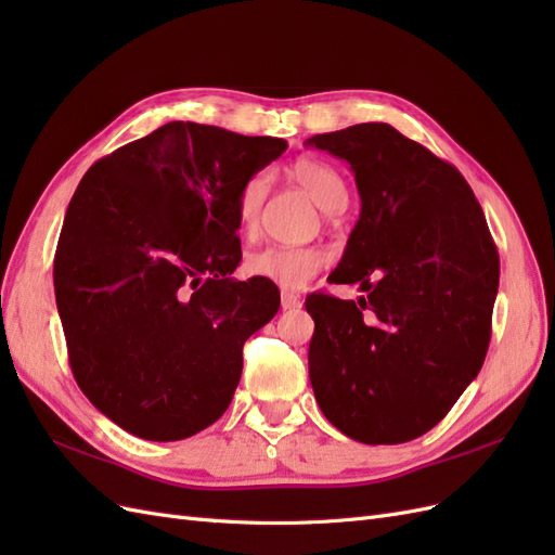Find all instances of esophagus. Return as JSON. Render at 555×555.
Masks as SVG:
<instances>
[{"label":"esophagus","mask_w":555,"mask_h":555,"mask_svg":"<svg viewBox=\"0 0 555 555\" xmlns=\"http://www.w3.org/2000/svg\"><path fill=\"white\" fill-rule=\"evenodd\" d=\"M280 304H282V310H298L300 306H304V304H300V296L289 294V292H282Z\"/></svg>","instance_id":"34e87169"}]
</instances>
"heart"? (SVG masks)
Wrapping results in <instances>:
<instances>
[{
    "label": "heart",
    "mask_w": 555,
    "mask_h": 555,
    "mask_svg": "<svg viewBox=\"0 0 555 555\" xmlns=\"http://www.w3.org/2000/svg\"><path fill=\"white\" fill-rule=\"evenodd\" d=\"M292 178L304 188L324 212H340L347 206L345 178L331 164L319 159H298L289 169ZM268 194V176H249L236 194V217L245 231L259 224ZM328 261V251L317 245H266L249 251L245 268L249 275L278 284L282 289H304Z\"/></svg>",
    "instance_id": "b5f03b06"
}]
</instances>
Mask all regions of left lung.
Instances as JSON below:
<instances>
[{
	"mask_svg": "<svg viewBox=\"0 0 555 555\" xmlns=\"http://www.w3.org/2000/svg\"><path fill=\"white\" fill-rule=\"evenodd\" d=\"M308 145L354 173L361 215L335 284L312 294L308 365L328 422L363 444H400L438 426L477 377L491 343L500 259L456 166L384 122L317 133Z\"/></svg>",
	"mask_w": 555,
	"mask_h": 555,
	"instance_id": "obj_1",
	"label": "left lung"
}]
</instances>
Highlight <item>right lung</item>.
<instances>
[{"instance_id": "1", "label": "right lung", "mask_w": 555, "mask_h": 555, "mask_svg": "<svg viewBox=\"0 0 555 555\" xmlns=\"http://www.w3.org/2000/svg\"><path fill=\"white\" fill-rule=\"evenodd\" d=\"M287 141L169 122L92 164L66 208L55 298L80 391L143 440L220 418L243 345L271 322L268 280L236 282V194Z\"/></svg>"}]
</instances>
